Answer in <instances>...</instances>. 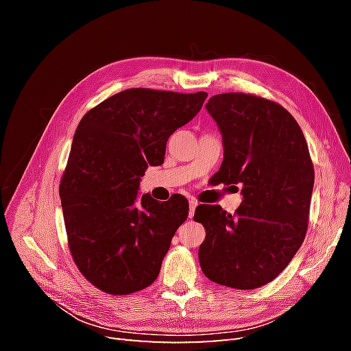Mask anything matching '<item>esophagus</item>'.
<instances>
[{
  "label": "esophagus",
  "mask_w": 351,
  "mask_h": 351,
  "mask_svg": "<svg viewBox=\"0 0 351 351\" xmlns=\"http://www.w3.org/2000/svg\"><path fill=\"white\" fill-rule=\"evenodd\" d=\"M196 206H197V202L196 200H190L189 202V218H192L195 215V210H196Z\"/></svg>",
  "instance_id": "34e87169"
}]
</instances>
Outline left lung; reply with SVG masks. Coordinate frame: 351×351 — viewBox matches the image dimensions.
Masks as SVG:
<instances>
[{
    "label": "left lung",
    "mask_w": 351,
    "mask_h": 351,
    "mask_svg": "<svg viewBox=\"0 0 351 351\" xmlns=\"http://www.w3.org/2000/svg\"><path fill=\"white\" fill-rule=\"evenodd\" d=\"M206 110L224 142L212 178L241 186L243 200L232 215L219 205L196 208L193 219L206 231L199 263L210 281L253 290L277 278L306 237L312 158L299 123L278 102L228 92L214 95Z\"/></svg>",
    "instance_id": "left-lung-1"
}]
</instances>
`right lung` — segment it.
I'll return each mask as SVG.
<instances>
[{
	"label": "right lung",
	"mask_w": 351,
	"mask_h": 351,
	"mask_svg": "<svg viewBox=\"0 0 351 351\" xmlns=\"http://www.w3.org/2000/svg\"><path fill=\"white\" fill-rule=\"evenodd\" d=\"M206 92L125 89L89 110L73 137L60 197L71 258L101 291L149 287L189 202L137 196L147 165L164 162L168 137L200 111Z\"/></svg>",
	"instance_id": "add662e5"
}]
</instances>
